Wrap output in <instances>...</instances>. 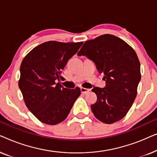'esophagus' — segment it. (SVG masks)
Returning <instances> with one entry per match:
<instances>
[{
  "instance_id": "34e87169",
  "label": "esophagus",
  "mask_w": 157,
  "mask_h": 157,
  "mask_svg": "<svg viewBox=\"0 0 157 157\" xmlns=\"http://www.w3.org/2000/svg\"><path fill=\"white\" fill-rule=\"evenodd\" d=\"M89 91H90L89 89H86V88H83V87L81 88V91L82 94H87Z\"/></svg>"
}]
</instances>
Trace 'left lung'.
Wrapping results in <instances>:
<instances>
[{"instance_id":"obj_1","label":"left lung","mask_w":157,"mask_h":157,"mask_svg":"<svg viewBox=\"0 0 157 157\" xmlns=\"http://www.w3.org/2000/svg\"><path fill=\"white\" fill-rule=\"evenodd\" d=\"M96 64L104 74V88L94 87L97 101L91 108L96 118L113 124L125 117L132 107L141 80L140 63L134 49L121 38L104 34L84 43L78 53Z\"/></svg>"}]
</instances>
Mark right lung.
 <instances>
[{"mask_svg":"<svg viewBox=\"0 0 157 157\" xmlns=\"http://www.w3.org/2000/svg\"><path fill=\"white\" fill-rule=\"evenodd\" d=\"M82 44L45 42L23 59L19 89L27 108L43 123L55 125L63 121L80 96V88L66 89L56 82L64 80L62 70Z\"/></svg>","mask_w":157,"mask_h":157,"instance_id":"1","label":"right lung"}]
</instances>
